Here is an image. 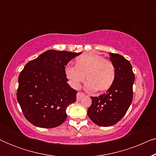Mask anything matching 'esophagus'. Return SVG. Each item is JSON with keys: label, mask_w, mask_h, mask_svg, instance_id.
<instances>
[{"label": "esophagus", "mask_w": 156, "mask_h": 156, "mask_svg": "<svg viewBox=\"0 0 156 156\" xmlns=\"http://www.w3.org/2000/svg\"><path fill=\"white\" fill-rule=\"evenodd\" d=\"M84 96V94L81 92V91H78L77 94H76V99L77 101H80V100L82 99V98Z\"/></svg>", "instance_id": "1"}]
</instances>
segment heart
Listing matches in <instances>:
<instances>
[{"label": "heart", "instance_id": "obj_1", "mask_svg": "<svg viewBox=\"0 0 156 156\" xmlns=\"http://www.w3.org/2000/svg\"><path fill=\"white\" fill-rule=\"evenodd\" d=\"M65 74L72 87L78 89L85 75L86 88L89 91H106L112 87L115 79V69L112 62L101 55L89 53L78 57L75 67H66Z\"/></svg>", "mask_w": 156, "mask_h": 156}]
</instances>
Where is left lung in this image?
<instances>
[{
  "label": "left lung",
  "instance_id": "obj_1",
  "mask_svg": "<svg viewBox=\"0 0 156 156\" xmlns=\"http://www.w3.org/2000/svg\"><path fill=\"white\" fill-rule=\"evenodd\" d=\"M115 68V79L106 94L91 97L87 114L95 124L111 126L118 123L127 112L133 99L135 76L129 60L119 54L109 53Z\"/></svg>",
  "mask_w": 156,
  "mask_h": 156
}]
</instances>
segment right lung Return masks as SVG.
<instances>
[{
  "label": "right lung",
  "mask_w": 156,
  "mask_h": 156,
  "mask_svg": "<svg viewBox=\"0 0 156 156\" xmlns=\"http://www.w3.org/2000/svg\"><path fill=\"white\" fill-rule=\"evenodd\" d=\"M81 53L50 50L25 65L19 74L17 99L32 124L49 129L65 122L66 109L77 93L67 84L65 67Z\"/></svg>",
  "instance_id": "obj_1"
}]
</instances>
